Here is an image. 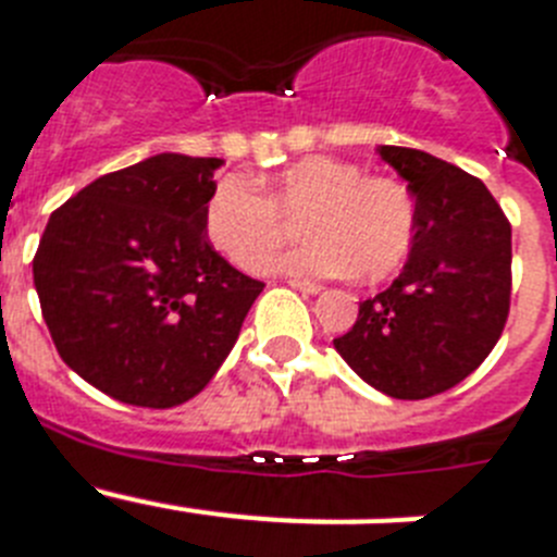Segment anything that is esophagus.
I'll return each mask as SVG.
<instances>
[{
    "label": "esophagus",
    "instance_id": "1",
    "mask_svg": "<svg viewBox=\"0 0 557 557\" xmlns=\"http://www.w3.org/2000/svg\"><path fill=\"white\" fill-rule=\"evenodd\" d=\"M289 287L293 289H298V293H304V295H318L321 293V284H314V282H304V278H289Z\"/></svg>",
    "mask_w": 557,
    "mask_h": 557
}]
</instances>
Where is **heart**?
Instances as JSON below:
<instances>
[{"mask_svg":"<svg viewBox=\"0 0 557 557\" xmlns=\"http://www.w3.org/2000/svg\"><path fill=\"white\" fill-rule=\"evenodd\" d=\"M295 218L312 239L278 262L289 273L376 282L405 262L416 236V200L401 181L362 175L332 156L287 164L268 181V195L243 175H225L203 209L209 243L243 270H262L289 239Z\"/></svg>","mask_w":557,"mask_h":557,"instance_id":"heart-1","label":"heart"}]
</instances>
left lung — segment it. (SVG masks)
Listing matches in <instances>:
<instances>
[{"label":"left lung","mask_w":557,"mask_h":557,"mask_svg":"<svg viewBox=\"0 0 557 557\" xmlns=\"http://www.w3.org/2000/svg\"><path fill=\"white\" fill-rule=\"evenodd\" d=\"M416 198V236L387 289L334 348L391 398H430L482 366L510 309V223L485 184L424 150L376 147Z\"/></svg>","instance_id":"1"}]
</instances>
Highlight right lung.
<instances>
[{"mask_svg": "<svg viewBox=\"0 0 557 557\" xmlns=\"http://www.w3.org/2000/svg\"><path fill=\"white\" fill-rule=\"evenodd\" d=\"M220 166L159 152L88 184L44 228L33 282L52 343L116 401L166 410L198 396L262 293L206 236Z\"/></svg>", "mask_w": 557, "mask_h": 557, "instance_id": "obj_1", "label": "right lung"}]
</instances>
